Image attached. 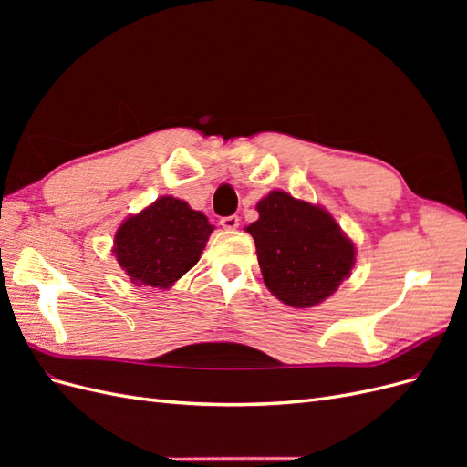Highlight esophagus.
I'll list each match as a JSON object with an SVG mask.
<instances>
[{
	"mask_svg": "<svg viewBox=\"0 0 467 467\" xmlns=\"http://www.w3.org/2000/svg\"><path fill=\"white\" fill-rule=\"evenodd\" d=\"M223 230H237L239 228V218L237 216H225L220 220Z\"/></svg>",
	"mask_w": 467,
	"mask_h": 467,
	"instance_id": "1",
	"label": "esophagus"
}]
</instances>
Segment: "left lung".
<instances>
[{"instance_id":"1","label":"left lung","mask_w":467,"mask_h":467,"mask_svg":"<svg viewBox=\"0 0 467 467\" xmlns=\"http://www.w3.org/2000/svg\"><path fill=\"white\" fill-rule=\"evenodd\" d=\"M259 220L247 225L255 239L266 288L292 307L327 300L355 266V244L327 210L285 191L257 202Z\"/></svg>"}]
</instances>
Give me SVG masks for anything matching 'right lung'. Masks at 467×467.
Segmentation results:
<instances>
[{
	"mask_svg": "<svg viewBox=\"0 0 467 467\" xmlns=\"http://www.w3.org/2000/svg\"><path fill=\"white\" fill-rule=\"evenodd\" d=\"M212 230L202 212L165 194L120 223L112 253L136 286L165 290L199 263Z\"/></svg>",
	"mask_w": 467,
	"mask_h": 467,
	"instance_id": "1",
	"label": "right lung"
}]
</instances>
